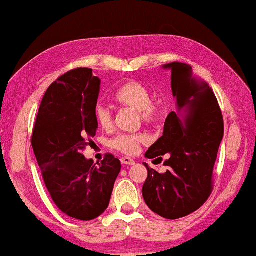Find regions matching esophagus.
Here are the masks:
<instances>
[{
	"label": "esophagus",
	"instance_id": "1",
	"mask_svg": "<svg viewBox=\"0 0 256 256\" xmlns=\"http://www.w3.org/2000/svg\"><path fill=\"white\" fill-rule=\"evenodd\" d=\"M121 162L124 164H135V160L129 158V156H122V158H121Z\"/></svg>",
	"mask_w": 256,
	"mask_h": 256
}]
</instances>
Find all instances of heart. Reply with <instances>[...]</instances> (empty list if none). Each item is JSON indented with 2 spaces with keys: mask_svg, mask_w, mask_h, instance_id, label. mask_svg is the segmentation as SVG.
Returning <instances> with one entry per match:
<instances>
[{
  "mask_svg": "<svg viewBox=\"0 0 256 256\" xmlns=\"http://www.w3.org/2000/svg\"><path fill=\"white\" fill-rule=\"evenodd\" d=\"M114 100L120 105L138 112L140 120L148 124H156L162 118V111L159 106L152 104V96L148 89L137 81H128L116 90ZM95 119L98 126L104 130H110L113 127V114L108 108L97 105L95 108ZM148 142V136L145 132L120 134L111 142L112 148L126 154H135L138 152L140 145Z\"/></svg>",
  "mask_w": 256,
  "mask_h": 256,
  "instance_id": "b5f03b06",
  "label": "heart"
}]
</instances>
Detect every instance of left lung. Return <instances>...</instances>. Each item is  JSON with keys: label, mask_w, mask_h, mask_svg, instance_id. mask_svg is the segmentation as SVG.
<instances>
[{"label": "left lung", "mask_w": 256, "mask_h": 256, "mask_svg": "<svg viewBox=\"0 0 256 256\" xmlns=\"http://www.w3.org/2000/svg\"><path fill=\"white\" fill-rule=\"evenodd\" d=\"M172 90L176 112L164 122V135L145 153L148 159L169 154L160 174L148 164L142 192L152 212L168 220L184 218L199 210L213 190V169L224 124L221 108L207 82L196 78L190 65L170 62Z\"/></svg>", "instance_id": "left-lung-1"}]
</instances>
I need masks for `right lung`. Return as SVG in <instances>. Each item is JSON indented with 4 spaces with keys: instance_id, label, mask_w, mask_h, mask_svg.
<instances>
[{
    "instance_id": "right-lung-1",
    "label": "right lung",
    "mask_w": 256,
    "mask_h": 256,
    "mask_svg": "<svg viewBox=\"0 0 256 256\" xmlns=\"http://www.w3.org/2000/svg\"><path fill=\"white\" fill-rule=\"evenodd\" d=\"M100 80L92 68H76L46 90L35 120L32 146L46 190L62 213L90 221L110 204L120 160L105 154L94 164L82 152L96 135Z\"/></svg>"
}]
</instances>
